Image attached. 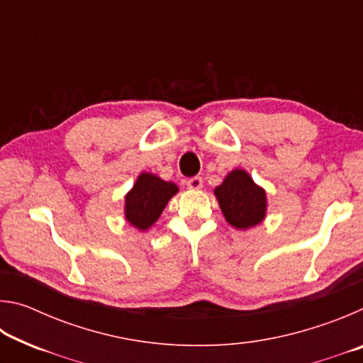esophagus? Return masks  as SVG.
<instances>
[{"label": "esophagus", "instance_id": "esophagus-1", "mask_svg": "<svg viewBox=\"0 0 363 363\" xmlns=\"http://www.w3.org/2000/svg\"><path fill=\"white\" fill-rule=\"evenodd\" d=\"M186 184H187L189 189L199 190V189L203 187V179H201L200 176H194V177H190V179H187Z\"/></svg>", "mask_w": 363, "mask_h": 363}]
</instances>
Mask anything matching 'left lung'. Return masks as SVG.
<instances>
[{
  "mask_svg": "<svg viewBox=\"0 0 363 363\" xmlns=\"http://www.w3.org/2000/svg\"><path fill=\"white\" fill-rule=\"evenodd\" d=\"M219 206L227 223L237 229L259 224L266 214V192L243 169H233L216 187Z\"/></svg>",
  "mask_w": 363,
  "mask_h": 363,
  "instance_id": "1",
  "label": "left lung"
}]
</instances>
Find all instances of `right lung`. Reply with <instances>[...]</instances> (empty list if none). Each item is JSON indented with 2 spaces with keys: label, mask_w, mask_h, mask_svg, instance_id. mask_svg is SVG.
Instances as JSON below:
<instances>
[{
  "label": "right lung",
  "mask_w": 363,
  "mask_h": 363,
  "mask_svg": "<svg viewBox=\"0 0 363 363\" xmlns=\"http://www.w3.org/2000/svg\"><path fill=\"white\" fill-rule=\"evenodd\" d=\"M176 192L177 187L173 182H164L157 176L143 173L126 195V219L140 230L149 229Z\"/></svg>",
  "instance_id": "right-lung-1"
}]
</instances>
